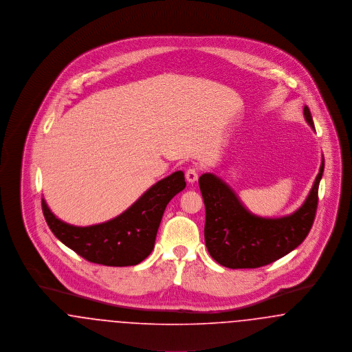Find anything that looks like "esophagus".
I'll return each mask as SVG.
<instances>
[{
    "mask_svg": "<svg viewBox=\"0 0 352 352\" xmlns=\"http://www.w3.org/2000/svg\"><path fill=\"white\" fill-rule=\"evenodd\" d=\"M198 175H199V171L195 168H187L186 171V179L188 184H194L198 179Z\"/></svg>",
    "mask_w": 352,
    "mask_h": 352,
    "instance_id": "34e87169",
    "label": "esophagus"
}]
</instances>
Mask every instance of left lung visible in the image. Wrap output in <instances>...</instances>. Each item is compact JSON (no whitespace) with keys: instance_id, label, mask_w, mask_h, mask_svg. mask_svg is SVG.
Masks as SVG:
<instances>
[{"instance_id":"1","label":"left lung","mask_w":352,"mask_h":352,"mask_svg":"<svg viewBox=\"0 0 352 352\" xmlns=\"http://www.w3.org/2000/svg\"><path fill=\"white\" fill-rule=\"evenodd\" d=\"M303 115L314 129L309 108ZM324 160L307 199L292 215L257 218L248 212L234 191L212 174H203L199 188L206 207L204 241L211 257L231 269L260 268L296 250L310 232L318 207V187Z\"/></svg>"}]
</instances>
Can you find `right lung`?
<instances>
[{"instance_id":"1","label":"right lung","mask_w":352,"mask_h":352,"mask_svg":"<svg viewBox=\"0 0 352 352\" xmlns=\"http://www.w3.org/2000/svg\"><path fill=\"white\" fill-rule=\"evenodd\" d=\"M186 187L175 171L157 182L118 218L91 227H74L54 217L42 199L45 219L65 245L87 261L107 267L137 265L151 254L168 201Z\"/></svg>"}]
</instances>
